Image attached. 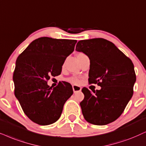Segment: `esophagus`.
Here are the masks:
<instances>
[{"label":"esophagus","instance_id":"1","mask_svg":"<svg viewBox=\"0 0 146 146\" xmlns=\"http://www.w3.org/2000/svg\"><path fill=\"white\" fill-rule=\"evenodd\" d=\"M73 92L74 93H77V92H81V90H82V88H81V87H79L78 86H73Z\"/></svg>","mask_w":146,"mask_h":146}]
</instances>
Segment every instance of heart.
<instances>
[{"mask_svg": "<svg viewBox=\"0 0 146 146\" xmlns=\"http://www.w3.org/2000/svg\"><path fill=\"white\" fill-rule=\"evenodd\" d=\"M84 55H85L84 53H82V52H79L77 53V54H76V56L77 58V59H79V58H80L81 56H84ZM70 81H71V82H73V84H78L79 83V80L77 78H75V77H73V78H71V79H70Z\"/></svg>", "mask_w": 146, "mask_h": 146, "instance_id": "1", "label": "heart"}]
</instances>
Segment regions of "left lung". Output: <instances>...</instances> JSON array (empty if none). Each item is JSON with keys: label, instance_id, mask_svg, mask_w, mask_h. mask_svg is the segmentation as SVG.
Wrapping results in <instances>:
<instances>
[{"label": "left lung", "instance_id": "1", "mask_svg": "<svg viewBox=\"0 0 146 146\" xmlns=\"http://www.w3.org/2000/svg\"><path fill=\"white\" fill-rule=\"evenodd\" d=\"M76 50L89 57V83L100 90L84 88L80 102L84 119L88 123L105 125L117 120L124 111L133 94L136 81L131 60L112 42L103 38L80 40Z\"/></svg>", "mask_w": 146, "mask_h": 146}]
</instances>
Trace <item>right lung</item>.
I'll return each instance as SVG.
<instances>
[{
	"label": "right lung",
	"instance_id": "right-lung-1",
	"mask_svg": "<svg viewBox=\"0 0 146 146\" xmlns=\"http://www.w3.org/2000/svg\"><path fill=\"white\" fill-rule=\"evenodd\" d=\"M77 40L42 37L35 40L17 57L13 73L15 96L24 113L40 125L59 119L66 101L73 94L68 82L53 88L50 76L59 75L66 58L74 50Z\"/></svg>",
	"mask_w": 146,
	"mask_h": 146
}]
</instances>
